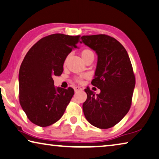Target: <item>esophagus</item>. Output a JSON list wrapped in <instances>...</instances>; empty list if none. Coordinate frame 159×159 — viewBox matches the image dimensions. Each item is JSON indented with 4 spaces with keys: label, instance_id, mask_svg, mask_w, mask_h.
Here are the masks:
<instances>
[{
    "label": "esophagus",
    "instance_id": "1",
    "mask_svg": "<svg viewBox=\"0 0 159 159\" xmlns=\"http://www.w3.org/2000/svg\"><path fill=\"white\" fill-rule=\"evenodd\" d=\"M83 89L82 88H80L79 86H75L74 87V90L75 92H78V91H80V90H82Z\"/></svg>",
    "mask_w": 159,
    "mask_h": 159
}]
</instances>
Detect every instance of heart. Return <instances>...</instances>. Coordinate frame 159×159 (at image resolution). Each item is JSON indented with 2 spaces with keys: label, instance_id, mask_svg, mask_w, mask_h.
Returning <instances> with one entry per match:
<instances>
[{
  "label": "heart",
  "instance_id": "1",
  "mask_svg": "<svg viewBox=\"0 0 159 159\" xmlns=\"http://www.w3.org/2000/svg\"><path fill=\"white\" fill-rule=\"evenodd\" d=\"M91 54H93V52L91 51V50L90 49H85L84 50H83V51L81 52V57L83 58V59L85 60V59L86 58L90 56V55ZM67 59H68V57L66 58V59H65V61H64V64H66V63L67 61ZM82 79H83V76H77L75 78V80L76 81L77 83H81L82 82Z\"/></svg>",
  "mask_w": 159,
  "mask_h": 159
}]
</instances>
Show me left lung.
I'll return each mask as SVG.
<instances>
[{"instance_id":"1","label":"left lung","mask_w":159,"mask_h":159,"mask_svg":"<svg viewBox=\"0 0 159 159\" xmlns=\"http://www.w3.org/2000/svg\"><path fill=\"white\" fill-rule=\"evenodd\" d=\"M84 43L98 54L97 67L91 84L100 90L95 94L85 89L83 104L86 120L100 129L114 127L129 112L135 86V76L129 55L117 39L106 34L84 35Z\"/></svg>"}]
</instances>
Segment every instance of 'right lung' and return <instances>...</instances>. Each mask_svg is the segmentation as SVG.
<instances>
[{
	"mask_svg": "<svg viewBox=\"0 0 159 159\" xmlns=\"http://www.w3.org/2000/svg\"><path fill=\"white\" fill-rule=\"evenodd\" d=\"M79 42L80 35L53 34L39 39L25 55L19 71V100L34 125L47 127L64 115L74 90L55 87L52 77L61 75L65 59Z\"/></svg>",
	"mask_w": 159,
	"mask_h": 159,
	"instance_id": "right-lung-1",
	"label": "right lung"
}]
</instances>
